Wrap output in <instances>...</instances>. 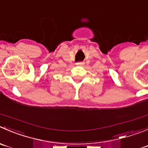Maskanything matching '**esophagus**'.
Segmentation results:
<instances>
[{
	"label": "esophagus",
	"mask_w": 148,
	"mask_h": 148,
	"mask_svg": "<svg viewBox=\"0 0 148 148\" xmlns=\"http://www.w3.org/2000/svg\"><path fill=\"white\" fill-rule=\"evenodd\" d=\"M76 64H77V65H79V66L84 65V62H77Z\"/></svg>",
	"instance_id": "34e87169"
}]
</instances>
